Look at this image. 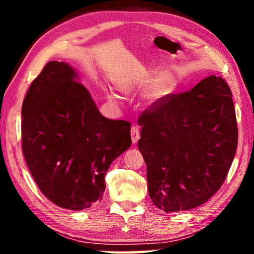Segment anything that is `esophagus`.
Segmentation results:
<instances>
[{"instance_id": "obj_1", "label": "esophagus", "mask_w": 254, "mask_h": 254, "mask_svg": "<svg viewBox=\"0 0 254 254\" xmlns=\"http://www.w3.org/2000/svg\"><path fill=\"white\" fill-rule=\"evenodd\" d=\"M131 137H132V143L135 144L140 139V130L137 127H132L131 128Z\"/></svg>"}]
</instances>
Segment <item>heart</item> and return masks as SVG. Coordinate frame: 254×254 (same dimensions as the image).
Masks as SVG:
<instances>
[{"label":"heart","instance_id":"obj_1","mask_svg":"<svg viewBox=\"0 0 254 254\" xmlns=\"http://www.w3.org/2000/svg\"><path fill=\"white\" fill-rule=\"evenodd\" d=\"M149 83H150L149 79L123 81V83L120 84V87L124 89V91H133V89H136V88L144 89L145 87H148ZM171 89H173V80L167 76L159 77V78L154 81L151 86H150L147 93H145L144 100L149 105H156L168 95V94L171 92ZM109 96H110V100L113 102L119 101L120 98L118 94L114 92H110Z\"/></svg>","mask_w":254,"mask_h":254}]
</instances>
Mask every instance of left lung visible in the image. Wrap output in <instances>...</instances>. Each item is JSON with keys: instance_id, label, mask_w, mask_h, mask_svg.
Instances as JSON below:
<instances>
[{"instance_id": "8db88e82", "label": "left lung", "mask_w": 254, "mask_h": 254, "mask_svg": "<svg viewBox=\"0 0 254 254\" xmlns=\"http://www.w3.org/2000/svg\"><path fill=\"white\" fill-rule=\"evenodd\" d=\"M137 123L149 196L159 209L195 208L221 188L238 147L232 92L222 77L163 98Z\"/></svg>"}]
</instances>
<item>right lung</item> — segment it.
Segmentation results:
<instances>
[{"label":"right lung","instance_id":"obj_1","mask_svg":"<svg viewBox=\"0 0 254 254\" xmlns=\"http://www.w3.org/2000/svg\"><path fill=\"white\" fill-rule=\"evenodd\" d=\"M131 124L103 117L79 75L47 64L22 104V150L34 182L59 207L83 210L102 199L111 163L131 147Z\"/></svg>","mask_w":254,"mask_h":254}]
</instances>
